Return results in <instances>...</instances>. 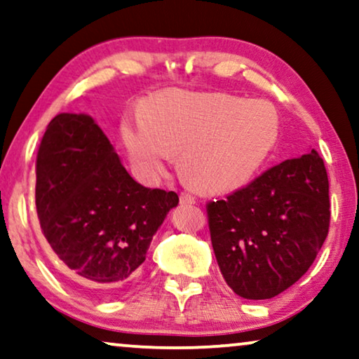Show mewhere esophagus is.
<instances>
[{
    "label": "esophagus",
    "mask_w": 359,
    "mask_h": 359,
    "mask_svg": "<svg viewBox=\"0 0 359 359\" xmlns=\"http://www.w3.org/2000/svg\"><path fill=\"white\" fill-rule=\"evenodd\" d=\"M180 203H182V205H195L196 200H195L194 195L182 191V194H180Z\"/></svg>",
    "instance_id": "esophagus-1"
}]
</instances>
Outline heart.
Segmentation results:
<instances>
[{"mask_svg": "<svg viewBox=\"0 0 359 359\" xmlns=\"http://www.w3.org/2000/svg\"><path fill=\"white\" fill-rule=\"evenodd\" d=\"M279 114L267 101L226 93L158 96L143 117H128L122 140L147 180L179 154L180 175L203 194H227L255 179L274 149Z\"/></svg>", "mask_w": 359, "mask_h": 359, "instance_id": "obj_1", "label": "heart"}]
</instances>
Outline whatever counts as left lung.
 <instances>
[{
	"mask_svg": "<svg viewBox=\"0 0 359 359\" xmlns=\"http://www.w3.org/2000/svg\"><path fill=\"white\" fill-rule=\"evenodd\" d=\"M219 269L238 297L267 299L309 269L329 233V179L311 149L267 169L224 200L208 201Z\"/></svg>",
	"mask_w": 359,
	"mask_h": 359,
	"instance_id": "left-lung-1",
	"label": "left lung"
}]
</instances>
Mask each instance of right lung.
Instances as JSON below:
<instances>
[{
  "instance_id": "add662e5",
  "label": "right lung",
  "mask_w": 359,
  "mask_h": 359,
  "mask_svg": "<svg viewBox=\"0 0 359 359\" xmlns=\"http://www.w3.org/2000/svg\"><path fill=\"white\" fill-rule=\"evenodd\" d=\"M35 206L41 233L90 295L109 298L132 280L175 191L133 180L87 114H57L36 153Z\"/></svg>"
}]
</instances>
